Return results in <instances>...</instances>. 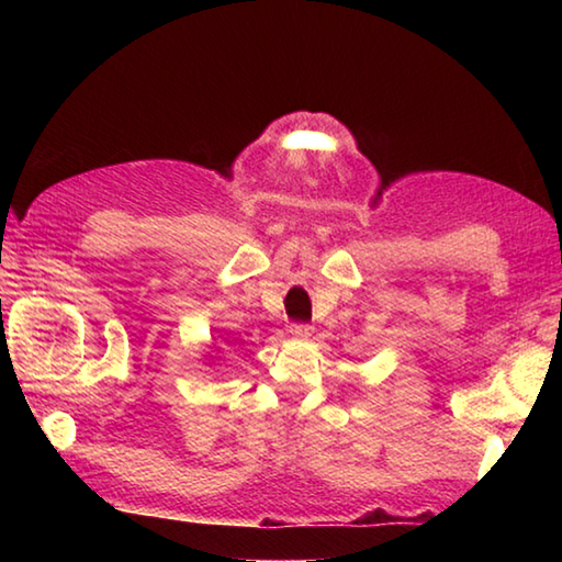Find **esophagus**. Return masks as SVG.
I'll return each instance as SVG.
<instances>
[{
	"label": "esophagus",
	"instance_id": "esophagus-1",
	"mask_svg": "<svg viewBox=\"0 0 562 562\" xmlns=\"http://www.w3.org/2000/svg\"><path fill=\"white\" fill-rule=\"evenodd\" d=\"M290 335L294 339H307L312 335V327L310 325H292L290 327Z\"/></svg>",
	"mask_w": 562,
	"mask_h": 562
}]
</instances>
